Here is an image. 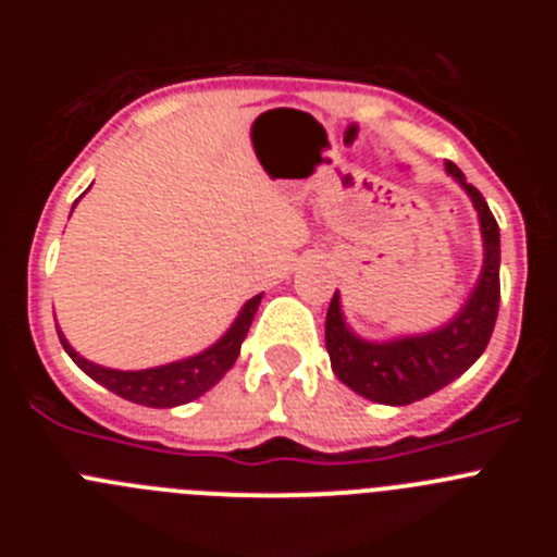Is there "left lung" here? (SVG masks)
Listing matches in <instances>:
<instances>
[{"mask_svg":"<svg viewBox=\"0 0 557 557\" xmlns=\"http://www.w3.org/2000/svg\"><path fill=\"white\" fill-rule=\"evenodd\" d=\"M446 170L469 191L471 203L480 214L482 245H485L480 284L455 321L432 334L368 343L348 332L339 312L337 293L329 304L326 351L332 359V371L343 385L379 405L405 407L437 393L474 366L494 334L496 314H499V225L480 189L466 184V175L451 161Z\"/></svg>","mask_w":557,"mask_h":557,"instance_id":"obj_1","label":"left lung"}]
</instances>
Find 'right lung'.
I'll return each mask as SVG.
<instances>
[{
	"mask_svg": "<svg viewBox=\"0 0 557 557\" xmlns=\"http://www.w3.org/2000/svg\"><path fill=\"white\" fill-rule=\"evenodd\" d=\"M259 301H262V295H253V298L243 307V312H239V318L234 321V326H231L214 346L206 348L203 354L181 359V362H170V366L147 368V371H113V368L95 366V362L83 359L75 348L69 346L61 332H58V337H61L69 357L77 362V368L86 371L95 382H100L102 387L116 393V396L127 398L133 405L145 407H178L191 401V398L203 396L209 387L218 385L220 379L231 371V366H234L236 357H239L243 339L248 337V329L250 323H253Z\"/></svg>",
	"mask_w": 557,
	"mask_h": 557,
	"instance_id": "obj_1",
	"label": "right lung"
}]
</instances>
